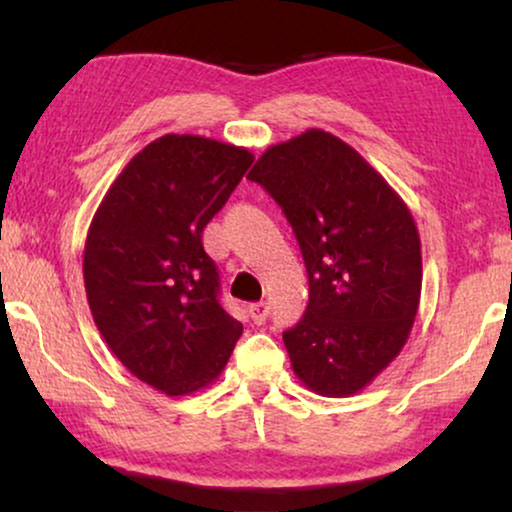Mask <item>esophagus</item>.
<instances>
[{"instance_id":"esophagus-1","label":"esophagus","mask_w":512,"mask_h":512,"mask_svg":"<svg viewBox=\"0 0 512 512\" xmlns=\"http://www.w3.org/2000/svg\"><path fill=\"white\" fill-rule=\"evenodd\" d=\"M268 312H270V307H268V303H251L249 305V314H251V319H254V324H265V319H268Z\"/></svg>"}]
</instances>
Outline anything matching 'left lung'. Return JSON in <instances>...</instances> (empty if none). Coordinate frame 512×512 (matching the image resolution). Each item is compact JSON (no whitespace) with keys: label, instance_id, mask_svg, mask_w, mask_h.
<instances>
[{"label":"left lung","instance_id":"8db88e82","mask_svg":"<svg viewBox=\"0 0 512 512\" xmlns=\"http://www.w3.org/2000/svg\"><path fill=\"white\" fill-rule=\"evenodd\" d=\"M247 179L282 207L310 279L303 319L284 333L293 373L314 394H359L401 354L417 317L422 244L408 205L319 128L270 146Z\"/></svg>","mask_w":512,"mask_h":512}]
</instances>
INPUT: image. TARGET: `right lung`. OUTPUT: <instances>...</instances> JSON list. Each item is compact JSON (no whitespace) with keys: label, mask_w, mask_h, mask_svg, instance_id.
Listing matches in <instances>:
<instances>
[{"label":"right lung","mask_w":512,"mask_h":512,"mask_svg":"<svg viewBox=\"0 0 512 512\" xmlns=\"http://www.w3.org/2000/svg\"><path fill=\"white\" fill-rule=\"evenodd\" d=\"M254 153L200 135L144 146L104 195L83 249L97 331L132 375L167 396L212 384L242 324L219 303L202 230Z\"/></svg>","instance_id":"obj_1"}]
</instances>
